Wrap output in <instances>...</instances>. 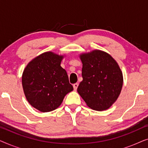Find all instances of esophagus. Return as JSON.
<instances>
[{
  "instance_id": "34e87169",
  "label": "esophagus",
  "mask_w": 148,
  "mask_h": 148,
  "mask_svg": "<svg viewBox=\"0 0 148 148\" xmlns=\"http://www.w3.org/2000/svg\"><path fill=\"white\" fill-rule=\"evenodd\" d=\"M78 86H79V84H77V83H76V84H73V88H74L75 90H76L77 89Z\"/></svg>"
}]
</instances>
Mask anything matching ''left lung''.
I'll return each instance as SVG.
<instances>
[{
    "label": "left lung",
    "instance_id": "1",
    "mask_svg": "<svg viewBox=\"0 0 148 148\" xmlns=\"http://www.w3.org/2000/svg\"><path fill=\"white\" fill-rule=\"evenodd\" d=\"M83 81L77 92L87 105L96 110H104L117 100L123 87V74L110 55L94 50L80 56Z\"/></svg>",
    "mask_w": 148,
    "mask_h": 148
}]
</instances>
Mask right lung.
I'll return each mask as SVG.
<instances>
[{"instance_id": "right-lung-1", "label": "right lung", "mask_w": 148, "mask_h": 148, "mask_svg": "<svg viewBox=\"0 0 148 148\" xmlns=\"http://www.w3.org/2000/svg\"><path fill=\"white\" fill-rule=\"evenodd\" d=\"M62 56L47 52L32 60L22 76V85L30 104L43 112L55 110L73 90L66 71L60 66Z\"/></svg>"}]
</instances>
